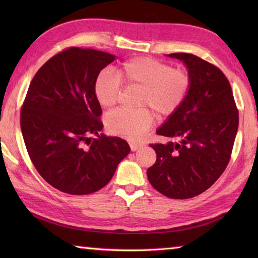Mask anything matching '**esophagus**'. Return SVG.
Wrapping results in <instances>:
<instances>
[{"instance_id":"obj_1","label":"esophagus","mask_w":258,"mask_h":258,"mask_svg":"<svg viewBox=\"0 0 258 258\" xmlns=\"http://www.w3.org/2000/svg\"><path fill=\"white\" fill-rule=\"evenodd\" d=\"M130 147H131V150L135 151V150L140 149L141 147H143V143H141V142H130Z\"/></svg>"}]
</instances>
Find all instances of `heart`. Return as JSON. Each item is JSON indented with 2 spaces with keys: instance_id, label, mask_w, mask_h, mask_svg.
Wrapping results in <instances>:
<instances>
[{
  "instance_id": "b5f03b06",
  "label": "heart",
  "mask_w": 258,
  "mask_h": 258,
  "mask_svg": "<svg viewBox=\"0 0 258 258\" xmlns=\"http://www.w3.org/2000/svg\"><path fill=\"white\" fill-rule=\"evenodd\" d=\"M121 83L140 87L137 104L143 107L110 111L106 117V127L113 135L138 141L154 123L152 110L159 117H168L180 109L190 92L191 77L183 69L150 56L126 60L116 74L102 71L95 78L94 95L102 107H111L118 101Z\"/></svg>"
}]
</instances>
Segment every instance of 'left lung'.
<instances>
[{"mask_svg": "<svg viewBox=\"0 0 258 258\" xmlns=\"http://www.w3.org/2000/svg\"><path fill=\"white\" fill-rule=\"evenodd\" d=\"M191 77L180 109L157 130L171 141L150 145L156 163L148 168L151 185L172 199H189L211 187L228 166L239 125L230 82L220 68L191 53H171Z\"/></svg>", "mask_w": 258, "mask_h": 258, "instance_id": "8db88e82", "label": "left lung"}]
</instances>
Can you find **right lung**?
<instances>
[{
  "label": "right lung",
  "mask_w": 258,
  "mask_h": 258,
  "mask_svg": "<svg viewBox=\"0 0 258 258\" xmlns=\"http://www.w3.org/2000/svg\"><path fill=\"white\" fill-rule=\"evenodd\" d=\"M113 60L72 46L47 60L30 82L20 111L26 149L40 175L64 194L102 189L131 150L125 140L99 134L102 110L93 85Z\"/></svg>",
  "instance_id": "add662e5"
}]
</instances>
